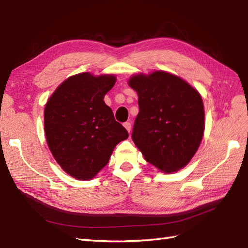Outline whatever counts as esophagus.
Returning a JSON list of instances; mask_svg holds the SVG:
<instances>
[{"label": "esophagus", "instance_id": "obj_1", "mask_svg": "<svg viewBox=\"0 0 248 248\" xmlns=\"http://www.w3.org/2000/svg\"><path fill=\"white\" fill-rule=\"evenodd\" d=\"M124 127L127 129V131L128 132L130 133V131H131V127H132V125H131V123H129V121H127V123H124Z\"/></svg>", "mask_w": 248, "mask_h": 248}]
</instances>
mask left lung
<instances>
[{
	"mask_svg": "<svg viewBox=\"0 0 248 248\" xmlns=\"http://www.w3.org/2000/svg\"><path fill=\"white\" fill-rule=\"evenodd\" d=\"M140 112L132 140L145 160L164 172L186 166L197 151L204 130L202 99L182 78L164 71L134 76Z\"/></svg>",
	"mask_w": 248,
	"mask_h": 248,
	"instance_id": "obj_1",
	"label": "left lung"
}]
</instances>
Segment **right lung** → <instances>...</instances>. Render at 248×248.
I'll list each match as a JSON object with an SVG mask.
<instances>
[{"mask_svg": "<svg viewBox=\"0 0 248 248\" xmlns=\"http://www.w3.org/2000/svg\"><path fill=\"white\" fill-rule=\"evenodd\" d=\"M115 82L114 76L80 73L62 82L46 104V143L62 170L78 180L96 176L116 145L129 138L103 101Z\"/></svg>", "mask_w": 248, "mask_h": 248, "instance_id": "add662e5", "label": "right lung"}]
</instances>
